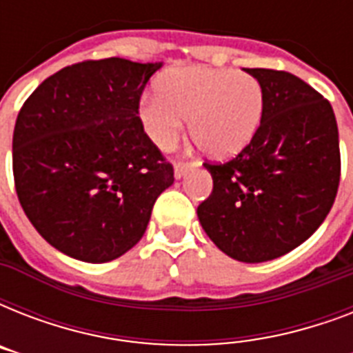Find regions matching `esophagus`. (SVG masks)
<instances>
[{
  "label": "esophagus",
  "mask_w": 353,
  "mask_h": 353,
  "mask_svg": "<svg viewBox=\"0 0 353 353\" xmlns=\"http://www.w3.org/2000/svg\"><path fill=\"white\" fill-rule=\"evenodd\" d=\"M196 166V163H183V161H176L174 163V176H176V179H181L185 174H187L190 168H194Z\"/></svg>",
  "instance_id": "esophagus-1"
}]
</instances>
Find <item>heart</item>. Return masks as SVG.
<instances>
[{
	"mask_svg": "<svg viewBox=\"0 0 353 353\" xmlns=\"http://www.w3.org/2000/svg\"><path fill=\"white\" fill-rule=\"evenodd\" d=\"M262 115V84L234 69H174L161 77L159 91L146 93L139 102L141 124L159 148H172L190 119L196 144L218 159L245 148Z\"/></svg>",
	"mask_w": 353,
	"mask_h": 353,
	"instance_id": "heart-1",
	"label": "heart"
}]
</instances>
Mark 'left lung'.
<instances>
[{
	"label": "left lung",
	"mask_w": 353,
	"mask_h": 353,
	"mask_svg": "<svg viewBox=\"0 0 353 353\" xmlns=\"http://www.w3.org/2000/svg\"><path fill=\"white\" fill-rule=\"evenodd\" d=\"M245 71L262 84V121L234 159L203 165L214 187L198 218L227 256L258 263L293 251L328 216L341 179L339 132L330 102L304 80Z\"/></svg>",
	"instance_id": "1"
}]
</instances>
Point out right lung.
Returning a JSON list of instances; mask_svg holds the SVG:
<instances>
[{
    "instance_id": "add662e5",
    "label": "right lung",
    "mask_w": 353,
    "mask_h": 353,
    "mask_svg": "<svg viewBox=\"0 0 353 353\" xmlns=\"http://www.w3.org/2000/svg\"><path fill=\"white\" fill-rule=\"evenodd\" d=\"M163 63L88 60L46 79L19 110L12 172L25 214L63 254L104 263L130 251L174 183L139 119Z\"/></svg>"
}]
</instances>
